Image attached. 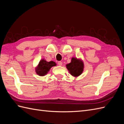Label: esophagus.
Here are the masks:
<instances>
[{
  "mask_svg": "<svg viewBox=\"0 0 124 124\" xmlns=\"http://www.w3.org/2000/svg\"><path fill=\"white\" fill-rule=\"evenodd\" d=\"M58 65L59 66H62V62H58Z\"/></svg>",
  "mask_w": 124,
  "mask_h": 124,
  "instance_id": "obj_1",
  "label": "esophagus"
}]
</instances>
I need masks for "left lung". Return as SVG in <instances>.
Masks as SVG:
<instances>
[{
	"mask_svg": "<svg viewBox=\"0 0 124 124\" xmlns=\"http://www.w3.org/2000/svg\"><path fill=\"white\" fill-rule=\"evenodd\" d=\"M69 73L72 76L77 77L82 73L84 69V63L81 60L72 57L71 62L66 65Z\"/></svg>",
	"mask_w": 124,
	"mask_h": 124,
	"instance_id": "8db88e82",
	"label": "left lung"
}]
</instances>
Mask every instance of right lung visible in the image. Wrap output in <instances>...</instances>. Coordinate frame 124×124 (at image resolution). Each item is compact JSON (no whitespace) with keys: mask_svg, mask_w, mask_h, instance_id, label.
Here are the masks:
<instances>
[{"mask_svg":"<svg viewBox=\"0 0 124 124\" xmlns=\"http://www.w3.org/2000/svg\"><path fill=\"white\" fill-rule=\"evenodd\" d=\"M55 66H56V63L53 61L47 62L46 60L41 59L36 68V72L39 76H44L52 67Z\"/></svg>","mask_w":124,"mask_h":124,"instance_id":"1","label":"right lung"}]
</instances>
